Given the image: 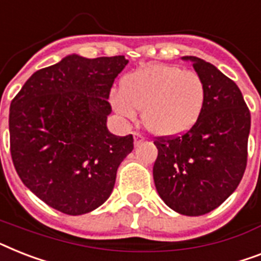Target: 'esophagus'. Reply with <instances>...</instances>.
<instances>
[{
    "label": "esophagus",
    "instance_id": "obj_1",
    "mask_svg": "<svg viewBox=\"0 0 261 261\" xmlns=\"http://www.w3.org/2000/svg\"><path fill=\"white\" fill-rule=\"evenodd\" d=\"M134 145L135 146H139L141 143H143V141H145V138L142 137L141 134H138V133H134Z\"/></svg>",
    "mask_w": 261,
    "mask_h": 261
}]
</instances>
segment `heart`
<instances>
[{
	"instance_id": "obj_1",
	"label": "heart",
	"mask_w": 261,
	"mask_h": 261,
	"mask_svg": "<svg viewBox=\"0 0 261 261\" xmlns=\"http://www.w3.org/2000/svg\"><path fill=\"white\" fill-rule=\"evenodd\" d=\"M205 99V83L197 72L151 64L128 73L122 90L112 91L111 105L128 120H134L142 110L143 124L152 134L178 137L197 123Z\"/></svg>"
}]
</instances>
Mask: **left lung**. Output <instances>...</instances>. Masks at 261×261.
I'll use <instances>...</instances> for the list:
<instances>
[{
    "label": "left lung",
    "mask_w": 261,
    "mask_h": 261,
    "mask_svg": "<svg viewBox=\"0 0 261 261\" xmlns=\"http://www.w3.org/2000/svg\"><path fill=\"white\" fill-rule=\"evenodd\" d=\"M205 83L206 99L197 123L186 134L154 142L155 189L179 215L201 216L224 202L240 184L247 166L251 114L240 88L215 65L184 56Z\"/></svg>",
    "instance_id": "8db88e82"
}]
</instances>
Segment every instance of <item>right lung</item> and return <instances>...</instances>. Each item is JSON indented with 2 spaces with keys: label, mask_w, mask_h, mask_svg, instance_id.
I'll list each match as a JSON object with an SVG mask.
<instances>
[{
  "label": "right lung",
  "mask_w": 261,
  "mask_h": 261,
  "mask_svg": "<svg viewBox=\"0 0 261 261\" xmlns=\"http://www.w3.org/2000/svg\"><path fill=\"white\" fill-rule=\"evenodd\" d=\"M127 63L124 56L68 55L36 71L10 103L17 174L65 215H86L105 204L120 162L134 149L133 135L116 137L107 128V99Z\"/></svg>",
  "instance_id": "add662e5"
}]
</instances>
